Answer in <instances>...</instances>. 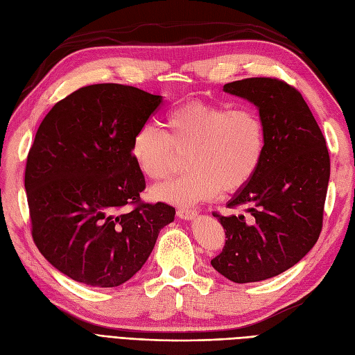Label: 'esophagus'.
Wrapping results in <instances>:
<instances>
[{"instance_id": "esophagus-1", "label": "esophagus", "mask_w": 355, "mask_h": 355, "mask_svg": "<svg viewBox=\"0 0 355 355\" xmlns=\"http://www.w3.org/2000/svg\"><path fill=\"white\" fill-rule=\"evenodd\" d=\"M178 216L185 220H192L197 216V210L194 209H178Z\"/></svg>"}]
</instances>
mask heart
Segmentation results:
<instances>
[{
    "label": "heart",
    "mask_w": 355,
    "mask_h": 355,
    "mask_svg": "<svg viewBox=\"0 0 355 355\" xmlns=\"http://www.w3.org/2000/svg\"><path fill=\"white\" fill-rule=\"evenodd\" d=\"M166 125L167 135L153 124L139 127L130 149L139 170L153 180L167 179L176 167V153H188L189 173L154 188L155 200L187 206L216 197L220 189L234 192L262 164L265 125L252 110L188 102L168 112Z\"/></svg>",
    "instance_id": "obj_1"
}]
</instances>
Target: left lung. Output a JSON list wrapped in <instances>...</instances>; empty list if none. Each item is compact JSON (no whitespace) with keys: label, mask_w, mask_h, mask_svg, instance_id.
Returning a JSON list of instances; mask_svg holds the SVG:
<instances>
[{"label":"left lung","mask_w":355,"mask_h":355,"mask_svg":"<svg viewBox=\"0 0 355 355\" xmlns=\"http://www.w3.org/2000/svg\"><path fill=\"white\" fill-rule=\"evenodd\" d=\"M223 92L252 102L265 125L266 149L250 182L228 207L244 214L220 216L227 241L211 266L234 283H254L296 265L313 249L323 227L330 178L324 136L295 87L277 78H245Z\"/></svg>","instance_id":"obj_1"}]
</instances>
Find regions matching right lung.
Instances as JSON below:
<instances>
[{
  "mask_svg": "<svg viewBox=\"0 0 355 355\" xmlns=\"http://www.w3.org/2000/svg\"><path fill=\"white\" fill-rule=\"evenodd\" d=\"M161 102L132 85L93 84L58 102L38 127L25 170L32 239L75 282L130 280L175 220L168 204L141 202L145 178L130 151Z\"/></svg>",
  "mask_w": 355,
  "mask_h": 355,
  "instance_id": "right-lung-1",
  "label": "right lung"
}]
</instances>
